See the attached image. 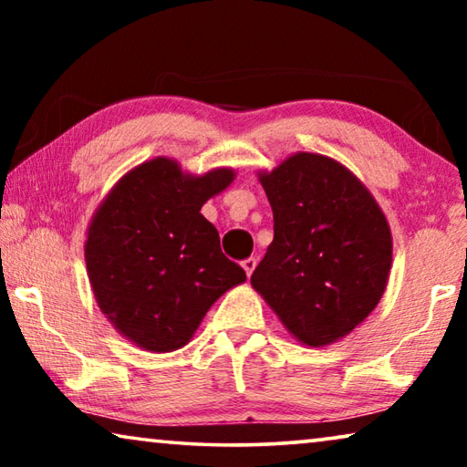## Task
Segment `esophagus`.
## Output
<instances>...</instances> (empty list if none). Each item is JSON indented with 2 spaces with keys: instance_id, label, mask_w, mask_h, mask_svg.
<instances>
[{
  "instance_id": "1",
  "label": "esophagus",
  "mask_w": 467,
  "mask_h": 467,
  "mask_svg": "<svg viewBox=\"0 0 467 467\" xmlns=\"http://www.w3.org/2000/svg\"><path fill=\"white\" fill-rule=\"evenodd\" d=\"M255 265H257V259H255V257H247V259H243V270L247 272V275H251V274H253V270H255Z\"/></svg>"
}]
</instances>
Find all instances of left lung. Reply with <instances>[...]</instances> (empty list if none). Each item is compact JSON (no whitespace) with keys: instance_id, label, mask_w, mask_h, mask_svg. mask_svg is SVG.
Wrapping results in <instances>:
<instances>
[{"instance_id":"left-lung-1","label":"left lung","mask_w":467,"mask_h":467,"mask_svg":"<svg viewBox=\"0 0 467 467\" xmlns=\"http://www.w3.org/2000/svg\"><path fill=\"white\" fill-rule=\"evenodd\" d=\"M274 241L251 284L292 336L326 346L368 317L391 267V233L367 187L327 156L300 152L259 177Z\"/></svg>"}]
</instances>
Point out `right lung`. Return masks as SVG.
Returning <instances> with one entry per match:
<instances>
[{
	"instance_id": "obj_1",
	"label": "right lung",
	"mask_w": 467,
	"mask_h": 467,
	"mask_svg": "<svg viewBox=\"0 0 467 467\" xmlns=\"http://www.w3.org/2000/svg\"><path fill=\"white\" fill-rule=\"evenodd\" d=\"M233 177L228 169L183 175L177 162L156 158L128 172L94 214L86 241L94 296L144 350L185 346L210 306L247 280L200 214Z\"/></svg>"
}]
</instances>
